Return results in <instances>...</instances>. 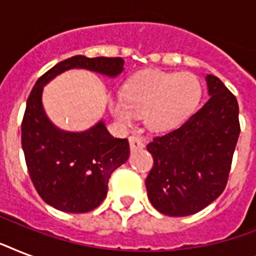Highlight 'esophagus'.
Masks as SVG:
<instances>
[{
	"label": "esophagus",
	"mask_w": 256,
	"mask_h": 256,
	"mask_svg": "<svg viewBox=\"0 0 256 256\" xmlns=\"http://www.w3.org/2000/svg\"><path fill=\"white\" fill-rule=\"evenodd\" d=\"M128 142H130V148H132V152H136V150H140V148H144V140L142 138L138 136H132L128 138Z\"/></svg>",
	"instance_id": "1"
}]
</instances>
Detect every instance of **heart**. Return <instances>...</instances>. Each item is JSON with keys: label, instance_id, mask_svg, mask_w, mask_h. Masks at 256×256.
I'll return each instance as SVG.
<instances>
[{"label": "heart", "instance_id": "heart-1", "mask_svg": "<svg viewBox=\"0 0 256 256\" xmlns=\"http://www.w3.org/2000/svg\"><path fill=\"white\" fill-rule=\"evenodd\" d=\"M200 96V82L194 74L152 70L132 78L122 96L108 100V108L122 124H132L136 116H144L148 128L168 132L191 116Z\"/></svg>", "mask_w": 256, "mask_h": 256}]
</instances>
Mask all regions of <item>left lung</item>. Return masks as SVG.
Here are the masks:
<instances>
[{"mask_svg":"<svg viewBox=\"0 0 256 256\" xmlns=\"http://www.w3.org/2000/svg\"><path fill=\"white\" fill-rule=\"evenodd\" d=\"M210 100L188 120L148 144L154 164L146 178L150 202L170 216H186L226 188L240 124L235 96L207 74Z\"/></svg>","mask_w":256,"mask_h":256,"instance_id":"1","label":"left lung"}]
</instances>
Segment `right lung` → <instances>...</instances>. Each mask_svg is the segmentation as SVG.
<instances>
[{"instance_id": "right-lung-1", "label": "right lung", "mask_w": 256, "mask_h": 256, "mask_svg": "<svg viewBox=\"0 0 256 256\" xmlns=\"http://www.w3.org/2000/svg\"><path fill=\"white\" fill-rule=\"evenodd\" d=\"M88 69L108 77L124 70L120 57L74 56L38 78L21 124V142L30 179L48 204L65 212H88L106 198L108 179L130 156L126 138H114L104 122L84 132H62L46 116L42 88L62 72Z\"/></svg>"}]
</instances>
